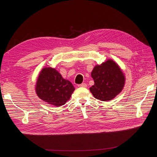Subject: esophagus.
Segmentation results:
<instances>
[{"instance_id": "34e87169", "label": "esophagus", "mask_w": 157, "mask_h": 157, "mask_svg": "<svg viewBox=\"0 0 157 157\" xmlns=\"http://www.w3.org/2000/svg\"><path fill=\"white\" fill-rule=\"evenodd\" d=\"M78 87H86V86H87V85H86V83H81V84L78 85Z\"/></svg>"}]
</instances>
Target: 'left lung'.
Returning a JSON list of instances; mask_svg holds the SVG:
<instances>
[{"label":"left lung","mask_w":157,"mask_h":157,"mask_svg":"<svg viewBox=\"0 0 157 157\" xmlns=\"http://www.w3.org/2000/svg\"><path fill=\"white\" fill-rule=\"evenodd\" d=\"M91 76L95 83L90 87V92L95 98L102 101L113 99L124 86V75L119 66L112 60L96 65Z\"/></svg>","instance_id":"8db88e82"}]
</instances>
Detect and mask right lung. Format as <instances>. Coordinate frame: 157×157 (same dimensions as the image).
Instances as JSON below:
<instances>
[{"label": "right lung", "mask_w": 157, "mask_h": 157, "mask_svg": "<svg viewBox=\"0 0 157 157\" xmlns=\"http://www.w3.org/2000/svg\"><path fill=\"white\" fill-rule=\"evenodd\" d=\"M36 90L40 99L59 107L69 99L75 88L55 69L45 67L39 74Z\"/></svg>", "instance_id": "obj_1"}]
</instances>
